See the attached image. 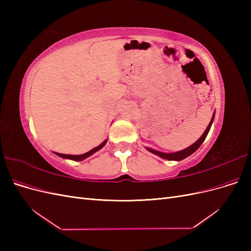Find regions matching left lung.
Masks as SVG:
<instances>
[{"mask_svg": "<svg viewBox=\"0 0 251 251\" xmlns=\"http://www.w3.org/2000/svg\"><path fill=\"white\" fill-rule=\"evenodd\" d=\"M214 119H215V112L214 114H212V117H211V120L209 125L207 126L206 130L204 131V133L202 134L201 137L197 140L195 143H193L192 146H189L188 148L182 150V151H175V153H162V151H156V150H153L151 148H146L149 151H151V153H153L157 156H159L162 159H168V160H174V161H180V160H183L184 158L191 156L193 153H195V151L198 150L200 148L201 144L203 143V141L205 140V138H206V136L210 130V126L212 125V123H214Z\"/></svg>", "mask_w": 251, "mask_h": 251, "instance_id": "8db88e82", "label": "left lung"}]
</instances>
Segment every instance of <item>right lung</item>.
Listing matches in <instances>:
<instances>
[{"mask_svg": "<svg viewBox=\"0 0 251 251\" xmlns=\"http://www.w3.org/2000/svg\"><path fill=\"white\" fill-rule=\"evenodd\" d=\"M107 141H108V139H105L102 143L100 144V146L94 148V149H92L91 151H87V153L82 154V155H66V154H60V153H54V154L57 155V156L60 157V158L70 159V160H73V161H81V160H83V159H86V158L90 157L91 155H93L94 153H96L97 151H100V149H102V148L105 146V143H107Z\"/></svg>", "mask_w": 251, "mask_h": 251, "instance_id": "obj_1", "label": "right lung"}]
</instances>
